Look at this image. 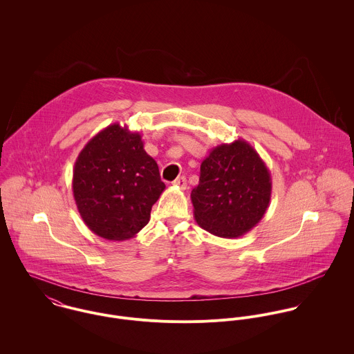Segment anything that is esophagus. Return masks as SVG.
I'll use <instances>...</instances> for the list:
<instances>
[{
    "label": "esophagus",
    "mask_w": 354,
    "mask_h": 354,
    "mask_svg": "<svg viewBox=\"0 0 354 354\" xmlns=\"http://www.w3.org/2000/svg\"><path fill=\"white\" fill-rule=\"evenodd\" d=\"M173 185L180 188V189H185L187 188V178L183 176V177H178L173 181Z\"/></svg>",
    "instance_id": "34e87169"
}]
</instances>
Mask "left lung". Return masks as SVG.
I'll use <instances>...</instances> for the list:
<instances>
[{"label":"left lung","mask_w":354,"mask_h":354,"mask_svg":"<svg viewBox=\"0 0 354 354\" xmlns=\"http://www.w3.org/2000/svg\"><path fill=\"white\" fill-rule=\"evenodd\" d=\"M271 188L270 170L248 142L222 143L203 159L191 192L195 221L216 237H241L264 216Z\"/></svg>","instance_id":"1"}]
</instances>
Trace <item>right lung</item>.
<instances>
[{
    "mask_svg": "<svg viewBox=\"0 0 354 354\" xmlns=\"http://www.w3.org/2000/svg\"><path fill=\"white\" fill-rule=\"evenodd\" d=\"M165 188L142 135L118 122L90 139L75 162L72 189L79 214L93 233L110 241L135 237Z\"/></svg>",
    "mask_w": 354,
    "mask_h": 354,
    "instance_id": "1",
    "label": "right lung"
}]
</instances>
